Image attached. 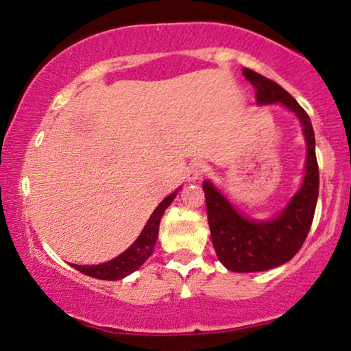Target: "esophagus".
I'll return each mask as SVG.
<instances>
[{"label": "esophagus", "instance_id": "obj_1", "mask_svg": "<svg viewBox=\"0 0 351 351\" xmlns=\"http://www.w3.org/2000/svg\"><path fill=\"white\" fill-rule=\"evenodd\" d=\"M206 172V165L201 161H191L189 167H186V180L189 182H195L199 180L201 177L204 176Z\"/></svg>", "mask_w": 351, "mask_h": 351}]
</instances>
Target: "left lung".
Returning a JSON list of instances; mask_svg holds the SVG:
<instances>
[{"instance_id":"left-lung-1","label":"left lung","mask_w":351,"mask_h":351,"mask_svg":"<svg viewBox=\"0 0 351 351\" xmlns=\"http://www.w3.org/2000/svg\"><path fill=\"white\" fill-rule=\"evenodd\" d=\"M244 78L257 90L258 105L281 104L300 121L306 142L305 174L300 189L275 217L249 219L210 180L203 182L210 238L219 261L237 273L265 271L289 262L299 252L313 222L319 190L315 132L308 114L292 95L265 76L244 69Z\"/></svg>"}]
</instances>
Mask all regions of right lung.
<instances>
[{
    "mask_svg": "<svg viewBox=\"0 0 351 351\" xmlns=\"http://www.w3.org/2000/svg\"><path fill=\"white\" fill-rule=\"evenodd\" d=\"M179 190L180 189H177L174 193L167 195L166 198L158 204V208L152 213L150 219L147 220L145 227H143L142 233L138 234V238L126 249V251L119 254L118 257H114L112 261L105 263H99V265H76V263H71V267L90 278H97V280L105 281L123 280V278L131 275V273L136 271L137 268H141L143 263H145L147 258L153 254L158 232H160V222L162 214H165L167 206L174 201Z\"/></svg>",
    "mask_w": 351,
    "mask_h": 351,
    "instance_id": "right-lung-1",
    "label": "right lung"
}]
</instances>
